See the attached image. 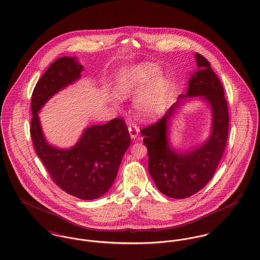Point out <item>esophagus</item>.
<instances>
[{
    "label": "esophagus",
    "instance_id": "obj_1",
    "mask_svg": "<svg viewBox=\"0 0 260 260\" xmlns=\"http://www.w3.org/2000/svg\"><path fill=\"white\" fill-rule=\"evenodd\" d=\"M128 132H129V136L133 140H136L138 138V136L140 135V128L136 124H131L128 126Z\"/></svg>",
    "mask_w": 260,
    "mask_h": 260
}]
</instances>
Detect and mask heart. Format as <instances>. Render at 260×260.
I'll return each mask as SVG.
<instances>
[{
	"mask_svg": "<svg viewBox=\"0 0 260 260\" xmlns=\"http://www.w3.org/2000/svg\"><path fill=\"white\" fill-rule=\"evenodd\" d=\"M157 75L158 71L154 67L139 64L123 70L116 81V93L120 99L138 94L134 101V110L138 117L143 120H151L159 116L166 102L168 81L162 77L155 80ZM150 82L152 85L145 90L144 88ZM112 101L116 105L118 98L114 95Z\"/></svg>",
	"mask_w": 260,
	"mask_h": 260,
	"instance_id": "b5f03b06",
	"label": "heart"
}]
</instances>
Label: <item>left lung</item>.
Returning a JSON list of instances; mask_svg holds the SVG:
<instances>
[{
  "label": "left lung",
  "mask_w": 260,
  "mask_h": 260,
  "mask_svg": "<svg viewBox=\"0 0 260 260\" xmlns=\"http://www.w3.org/2000/svg\"><path fill=\"white\" fill-rule=\"evenodd\" d=\"M198 69L191 74L184 94H180L165 116L144 128V144L148 152V173L157 189L172 199H187L203 188L220 161L229 135L228 103L223 87L210 63L196 53ZM199 99L209 106L212 122L208 139L183 151L173 148L170 126L180 108Z\"/></svg>",
  "instance_id": "1"
}]
</instances>
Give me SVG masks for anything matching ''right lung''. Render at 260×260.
I'll return each mask as SVG.
<instances>
[{"label": "right lung", "mask_w": 260, "mask_h": 260, "mask_svg": "<svg viewBox=\"0 0 260 260\" xmlns=\"http://www.w3.org/2000/svg\"><path fill=\"white\" fill-rule=\"evenodd\" d=\"M84 67L75 57L56 59L37 83L31 94L30 136L38 156L55 183L67 193L84 201L106 194L114 181L123 154L131 144L124 121L115 118L84 129L69 148L48 143L39 113L58 91L81 79Z\"/></svg>", "instance_id": "obj_1"}]
</instances>
